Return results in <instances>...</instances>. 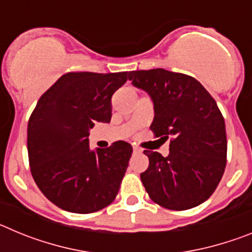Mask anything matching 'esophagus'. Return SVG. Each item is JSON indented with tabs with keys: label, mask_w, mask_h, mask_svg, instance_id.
Wrapping results in <instances>:
<instances>
[{
	"label": "esophagus",
	"mask_w": 252,
	"mask_h": 252,
	"mask_svg": "<svg viewBox=\"0 0 252 252\" xmlns=\"http://www.w3.org/2000/svg\"><path fill=\"white\" fill-rule=\"evenodd\" d=\"M132 150H133V154H140V153H141V149L137 148V146H133Z\"/></svg>",
	"instance_id": "obj_1"
}]
</instances>
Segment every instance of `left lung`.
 Returning <instances> with one entry per match:
<instances>
[{
    "label": "left lung",
    "mask_w": 252,
    "mask_h": 252,
    "mask_svg": "<svg viewBox=\"0 0 252 252\" xmlns=\"http://www.w3.org/2000/svg\"><path fill=\"white\" fill-rule=\"evenodd\" d=\"M128 79L154 102V136L170 139L169 155L145 150L149 168L140 174L151 201L184 211L207 201L226 168L224 120L197 79L158 68L132 70Z\"/></svg>",
    "instance_id": "obj_1"
}]
</instances>
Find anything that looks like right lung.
<instances>
[{"mask_svg":"<svg viewBox=\"0 0 252 252\" xmlns=\"http://www.w3.org/2000/svg\"><path fill=\"white\" fill-rule=\"evenodd\" d=\"M127 72H70L37 101L28 125V153L35 183L51 203L73 213L97 212L119 193L132 146L116 141L90 149V128L111 121V98Z\"/></svg>","mask_w":252,"mask_h":252,"instance_id":"right-lung-1","label":"right lung"}]
</instances>
